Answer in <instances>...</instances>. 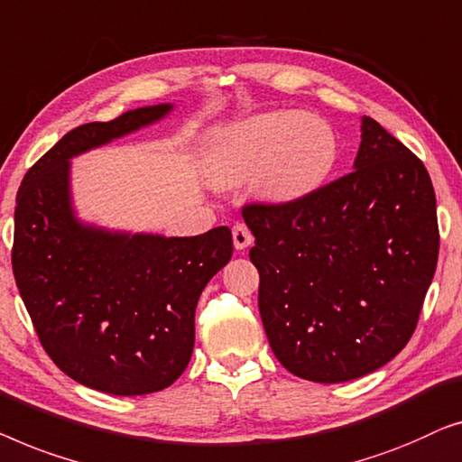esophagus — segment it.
<instances>
[{"instance_id": "obj_1", "label": "esophagus", "mask_w": 462, "mask_h": 462, "mask_svg": "<svg viewBox=\"0 0 462 462\" xmlns=\"http://www.w3.org/2000/svg\"><path fill=\"white\" fill-rule=\"evenodd\" d=\"M232 240H234V246H236V251H243L246 246L253 245V234L245 224H236L232 228Z\"/></svg>"}]
</instances>
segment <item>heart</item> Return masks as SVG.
<instances>
[{"mask_svg":"<svg viewBox=\"0 0 462 462\" xmlns=\"http://www.w3.org/2000/svg\"><path fill=\"white\" fill-rule=\"evenodd\" d=\"M339 161V138L322 116L272 110L226 127L213 138L207 169L213 184L232 188L253 178L257 197L293 205L316 194Z\"/></svg>","mask_w":462,"mask_h":462,"instance_id":"b5f03b06","label":"heart"}]
</instances>
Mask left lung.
I'll return each mask as SVG.
<instances>
[{
  "label": "left lung",
  "mask_w": 462,
  "mask_h": 462,
  "mask_svg": "<svg viewBox=\"0 0 462 462\" xmlns=\"http://www.w3.org/2000/svg\"><path fill=\"white\" fill-rule=\"evenodd\" d=\"M354 171L293 205H246L259 314L289 373L360 379L414 333L438 265L435 192L425 165L362 116Z\"/></svg>",
  "instance_id": "left-lung-1"
}]
</instances>
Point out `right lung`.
I'll return each mask as SVG.
<instances>
[{
    "mask_svg": "<svg viewBox=\"0 0 462 462\" xmlns=\"http://www.w3.org/2000/svg\"><path fill=\"white\" fill-rule=\"evenodd\" d=\"M171 110L154 104L73 129L29 169L16 197L12 268L39 341L64 374L104 393H154L184 373L199 297L232 257L226 226L163 236L77 217L70 159Z\"/></svg>",
    "mask_w": 462,
    "mask_h": 462,
    "instance_id": "add662e5",
    "label": "right lung"
}]
</instances>
